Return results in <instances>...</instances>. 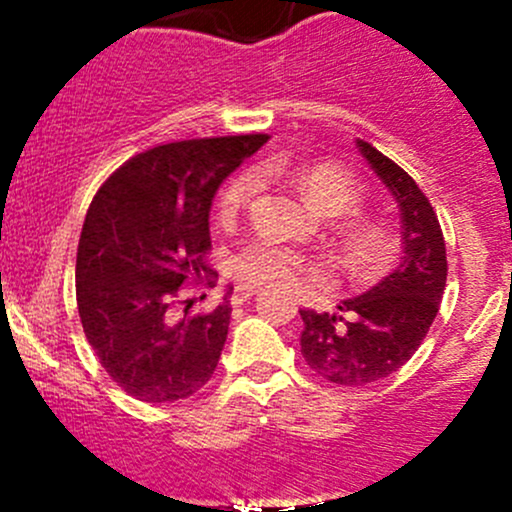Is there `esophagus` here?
<instances>
[{
  "label": "esophagus",
  "mask_w": 512,
  "mask_h": 512,
  "mask_svg": "<svg viewBox=\"0 0 512 512\" xmlns=\"http://www.w3.org/2000/svg\"><path fill=\"white\" fill-rule=\"evenodd\" d=\"M257 289L255 287H237L235 292H232V304H242L247 302L250 297H255Z\"/></svg>",
  "instance_id": "1"
}]
</instances>
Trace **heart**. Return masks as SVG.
<instances>
[{
  "label": "heart",
  "instance_id": "1",
  "mask_svg": "<svg viewBox=\"0 0 512 512\" xmlns=\"http://www.w3.org/2000/svg\"><path fill=\"white\" fill-rule=\"evenodd\" d=\"M297 185L307 203L322 215H344L356 208L359 203V188L342 168L329 163L302 165L297 170ZM260 190V175L255 170H245L237 178L230 180L220 198V218L232 220ZM349 250H352L356 265L361 270H374L384 260V237L376 227L356 225L349 232ZM304 270V260L289 247L277 245V242L252 240L232 257L230 272L245 285H270V287H289L297 282L299 272Z\"/></svg>",
  "mask_w": 512,
  "mask_h": 512
}]
</instances>
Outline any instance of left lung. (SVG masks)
<instances>
[{
    "label": "left lung",
    "instance_id": "1",
    "mask_svg": "<svg viewBox=\"0 0 512 512\" xmlns=\"http://www.w3.org/2000/svg\"><path fill=\"white\" fill-rule=\"evenodd\" d=\"M356 151L386 185L401 215V260L394 272L337 312L302 309V356L342 386H366L399 371L426 339L446 289V242L421 188L394 160L356 138Z\"/></svg>",
    "mask_w": 512,
    "mask_h": 512
}]
</instances>
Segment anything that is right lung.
Listing matches in <instances>:
<instances>
[{"label": "right lung", "mask_w": 512, "mask_h": 512, "mask_svg": "<svg viewBox=\"0 0 512 512\" xmlns=\"http://www.w3.org/2000/svg\"><path fill=\"white\" fill-rule=\"evenodd\" d=\"M265 133L156 146L98 188L76 252L84 334L113 381L148 404L203 389L223 354L230 299L175 317L178 289L213 282L210 205L220 183L267 143Z\"/></svg>", "instance_id": "add662e5"}]
</instances>
